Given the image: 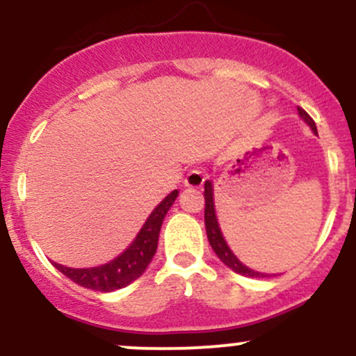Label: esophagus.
Listing matches in <instances>:
<instances>
[{"mask_svg":"<svg viewBox=\"0 0 356 356\" xmlns=\"http://www.w3.org/2000/svg\"><path fill=\"white\" fill-rule=\"evenodd\" d=\"M203 182H204V174L200 170V168H193V170H189L184 177V184L188 186V188H201Z\"/></svg>","mask_w":356,"mask_h":356,"instance_id":"34e87169","label":"esophagus"}]
</instances>
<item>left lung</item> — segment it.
<instances>
[{"label":"left lung","mask_w":356,"mask_h":356,"mask_svg":"<svg viewBox=\"0 0 356 356\" xmlns=\"http://www.w3.org/2000/svg\"><path fill=\"white\" fill-rule=\"evenodd\" d=\"M298 113L300 117L307 122L312 127V131L317 132V127H315V122L310 115L307 113L303 108L298 106ZM204 227H207V236L208 241H210V246L213 248V251L217 253V257L227 265L229 268H232L238 274L246 275V277H267V274H260V272H254L251 268H248L246 265H243L241 261L236 258V254L229 250L227 243H225L224 236H222L220 227H218L217 217H215V207H213V188H211V182H204Z\"/></svg>","instance_id":"1"}]
</instances>
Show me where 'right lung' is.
Wrapping results in <instances>:
<instances>
[{
  "mask_svg": "<svg viewBox=\"0 0 356 356\" xmlns=\"http://www.w3.org/2000/svg\"><path fill=\"white\" fill-rule=\"evenodd\" d=\"M177 195L179 191L175 189V191H172L167 198L158 204L148 217V220L145 222V225L139 231L134 243L120 257L111 260L110 264L95 268H68L60 264L53 265L63 275H67L70 281L82 286V288L103 291V293H110V291L125 288L132 281L141 277L143 272L148 268L152 258L155 257L160 227L163 224V218L167 215L168 208L174 204Z\"/></svg>",
  "mask_w": 356,
  "mask_h": 356,
  "instance_id": "right-lung-1",
  "label": "right lung"
}]
</instances>
